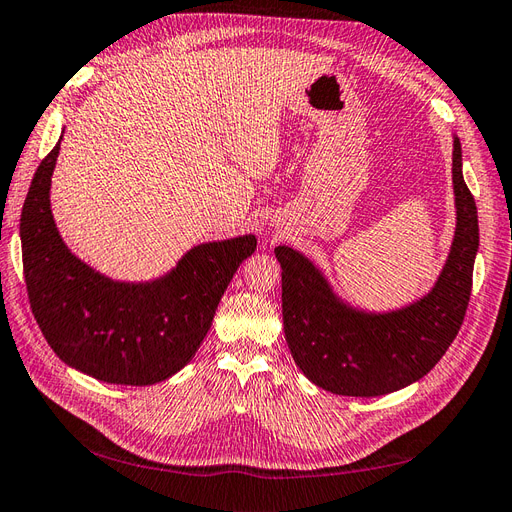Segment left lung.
<instances>
[{"label": "left lung", "instance_id": "1", "mask_svg": "<svg viewBox=\"0 0 512 512\" xmlns=\"http://www.w3.org/2000/svg\"><path fill=\"white\" fill-rule=\"evenodd\" d=\"M453 196L455 235L444 265L425 294L401 307L376 312L354 305L312 258L290 245L275 247L286 342L309 382L335 395L380 397L436 367L466 316L478 252V213L455 134Z\"/></svg>", "mask_w": 512, "mask_h": 512}]
</instances>
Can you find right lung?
<instances>
[{
  "instance_id": "1",
  "label": "right lung",
  "mask_w": 512,
  "mask_h": 512,
  "mask_svg": "<svg viewBox=\"0 0 512 512\" xmlns=\"http://www.w3.org/2000/svg\"><path fill=\"white\" fill-rule=\"evenodd\" d=\"M59 143L29 185L21 213L23 271L40 331L66 365L108 384L147 386L188 365L256 237L190 247L151 280H113L72 254L51 209Z\"/></svg>"
}]
</instances>
